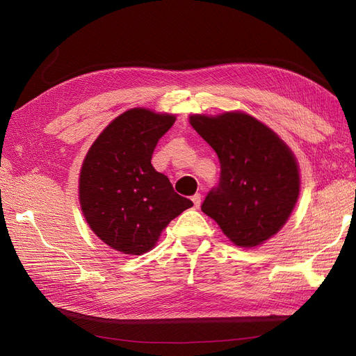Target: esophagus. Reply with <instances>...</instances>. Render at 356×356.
<instances>
[{
  "mask_svg": "<svg viewBox=\"0 0 356 356\" xmlns=\"http://www.w3.org/2000/svg\"><path fill=\"white\" fill-rule=\"evenodd\" d=\"M191 200H193V204H195V208H200V202H202V196L200 193H196L195 196H191Z\"/></svg>",
  "mask_w": 356,
  "mask_h": 356,
  "instance_id": "1",
  "label": "esophagus"
}]
</instances>
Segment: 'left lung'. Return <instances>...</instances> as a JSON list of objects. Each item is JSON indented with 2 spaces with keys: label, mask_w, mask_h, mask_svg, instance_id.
Segmentation results:
<instances>
[{
  "label": "left lung",
  "mask_w": 356,
  "mask_h": 356,
  "mask_svg": "<svg viewBox=\"0 0 356 356\" xmlns=\"http://www.w3.org/2000/svg\"><path fill=\"white\" fill-rule=\"evenodd\" d=\"M190 124L217 153L218 186L202 203L238 246L264 243L293 212L300 193L297 160L270 127L241 111L190 115Z\"/></svg>",
  "instance_id": "1"
}]
</instances>
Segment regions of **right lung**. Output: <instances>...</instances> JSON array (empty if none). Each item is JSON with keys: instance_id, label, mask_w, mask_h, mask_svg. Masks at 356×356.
<instances>
[{"instance_id": "add662e5", "label": "right lung", "mask_w": 356, "mask_h": 356, "mask_svg": "<svg viewBox=\"0 0 356 356\" xmlns=\"http://www.w3.org/2000/svg\"><path fill=\"white\" fill-rule=\"evenodd\" d=\"M175 115L132 108L106 126L86 154L79 193L86 221L113 250L148 252L175 217L193 207L152 165Z\"/></svg>"}]
</instances>
